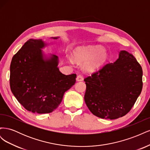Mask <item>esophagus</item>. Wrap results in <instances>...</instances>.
Returning <instances> with one entry per match:
<instances>
[{
	"label": "esophagus",
	"mask_w": 150,
	"mask_h": 150,
	"mask_svg": "<svg viewBox=\"0 0 150 150\" xmlns=\"http://www.w3.org/2000/svg\"><path fill=\"white\" fill-rule=\"evenodd\" d=\"M84 79V78H83V76L81 75V74H79L78 75V76H77L76 78V80L78 81H83Z\"/></svg>",
	"instance_id": "34e87169"
}]
</instances>
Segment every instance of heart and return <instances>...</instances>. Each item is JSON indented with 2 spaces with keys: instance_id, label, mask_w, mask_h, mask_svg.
Returning a JSON list of instances; mask_svg holds the SVG:
<instances>
[{
  "instance_id": "heart-1",
  "label": "heart",
  "mask_w": 150,
  "mask_h": 150,
  "mask_svg": "<svg viewBox=\"0 0 150 150\" xmlns=\"http://www.w3.org/2000/svg\"><path fill=\"white\" fill-rule=\"evenodd\" d=\"M107 53L100 46H88L78 47L73 51V57L76 62H85L83 69L85 72L91 73L98 71L107 59ZM71 62L73 59L70 58Z\"/></svg>"
}]
</instances>
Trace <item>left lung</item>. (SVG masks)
<instances>
[{
  "mask_svg": "<svg viewBox=\"0 0 150 150\" xmlns=\"http://www.w3.org/2000/svg\"><path fill=\"white\" fill-rule=\"evenodd\" d=\"M142 66L131 54L121 51L119 57L84 79V101L90 111L103 119L126 115L143 88Z\"/></svg>",
  "mask_w": 150,
  "mask_h": 150,
  "instance_id": "obj_1",
  "label": "left lung"
}]
</instances>
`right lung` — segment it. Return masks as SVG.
Returning <instances> with one entry per match:
<instances>
[{
    "instance_id": "add662e5",
    "label": "right lung",
    "mask_w": 150,
    "mask_h": 150,
    "mask_svg": "<svg viewBox=\"0 0 150 150\" xmlns=\"http://www.w3.org/2000/svg\"><path fill=\"white\" fill-rule=\"evenodd\" d=\"M46 46L42 39L28 40L13 56L10 66L12 93L27 110L38 114L55 110L76 83V74L59 71L57 56L45 57L42 49Z\"/></svg>"
}]
</instances>
